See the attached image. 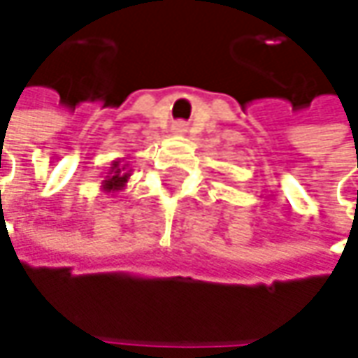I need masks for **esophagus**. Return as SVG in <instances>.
I'll use <instances>...</instances> for the list:
<instances>
[{"label":"esophagus","instance_id":"1","mask_svg":"<svg viewBox=\"0 0 358 358\" xmlns=\"http://www.w3.org/2000/svg\"><path fill=\"white\" fill-rule=\"evenodd\" d=\"M171 131L175 135H183V133H187V125L185 123H181V121H179V123H173Z\"/></svg>","mask_w":358,"mask_h":358}]
</instances>
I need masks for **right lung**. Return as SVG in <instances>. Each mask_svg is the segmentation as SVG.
<instances>
[{
	"label": "right lung",
	"instance_id": "1",
	"mask_svg": "<svg viewBox=\"0 0 358 358\" xmlns=\"http://www.w3.org/2000/svg\"><path fill=\"white\" fill-rule=\"evenodd\" d=\"M131 177L129 161L125 159H115L111 163V167L107 169L103 175V181H101V191L103 193H119L127 187V181Z\"/></svg>",
	"mask_w": 358,
	"mask_h": 358
}]
</instances>
